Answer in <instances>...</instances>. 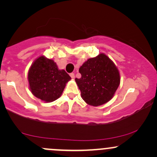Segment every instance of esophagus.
Masks as SVG:
<instances>
[{
	"instance_id": "1",
	"label": "esophagus",
	"mask_w": 157,
	"mask_h": 157,
	"mask_svg": "<svg viewBox=\"0 0 157 157\" xmlns=\"http://www.w3.org/2000/svg\"><path fill=\"white\" fill-rule=\"evenodd\" d=\"M70 77H71L72 79H75V74H74V73H71V74H70Z\"/></svg>"
}]
</instances>
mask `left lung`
Instances as JSON below:
<instances>
[{
  "label": "left lung",
  "instance_id": "obj_1",
  "mask_svg": "<svg viewBox=\"0 0 157 157\" xmlns=\"http://www.w3.org/2000/svg\"><path fill=\"white\" fill-rule=\"evenodd\" d=\"M80 79L75 78L81 97L87 104L103 105L111 100L120 82L119 71L105 54L89 58L79 68Z\"/></svg>",
  "mask_w": 157,
  "mask_h": 157
}]
</instances>
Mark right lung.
Wrapping results in <instances>:
<instances>
[{"instance_id":"1","label":"right lung","mask_w":157,"mask_h":157,"mask_svg":"<svg viewBox=\"0 0 157 157\" xmlns=\"http://www.w3.org/2000/svg\"><path fill=\"white\" fill-rule=\"evenodd\" d=\"M71 77L59 70L53 60L40 56L32 63L28 72L29 88L34 96L43 100L53 102L61 96Z\"/></svg>"}]
</instances>
